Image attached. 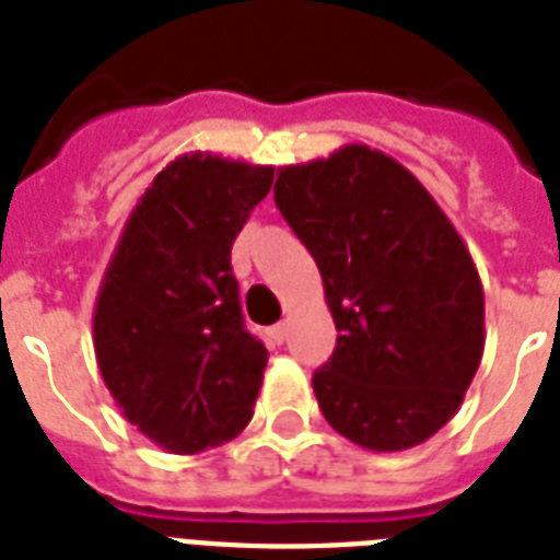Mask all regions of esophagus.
Returning <instances> with one entry per match:
<instances>
[{
	"label": "esophagus",
	"instance_id": "obj_1",
	"mask_svg": "<svg viewBox=\"0 0 560 560\" xmlns=\"http://www.w3.org/2000/svg\"><path fill=\"white\" fill-rule=\"evenodd\" d=\"M288 331H290V325L288 323H279V325H272V328L267 334H270V340L276 342V346H281V342L288 340Z\"/></svg>",
	"mask_w": 560,
	"mask_h": 560
}]
</instances>
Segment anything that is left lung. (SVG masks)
I'll return each instance as SVG.
<instances>
[{
  "instance_id": "1",
  "label": "left lung",
  "mask_w": 560,
  "mask_h": 560,
  "mask_svg": "<svg viewBox=\"0 0 560 560\" xmlns=\"http://www.w3.org/2000/svg\"><path fill=\"white\" fill-rule=\"evenodd\" d=\"M272 191L340 331L314 374L325 421L374 453L427 442L456 416L486 349L482 281L456 226L369 144L284 165Z\"/></svg>"
}]
</instances>
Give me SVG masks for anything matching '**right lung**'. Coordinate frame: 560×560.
Masks as SVG:
<instances>
[{
  "label": "right lung",
  "instance_id": "obj_1",
  "mask_svg": "<svg viewBox=\"0 0 560 560\" xmlns=\"http://www.w3.org/2000/svg\"><path fill=\"white\" fill-rule=\"evenodd\" d=\"M272 165L186 153L153 177L101 279L92 342L109 395L168 453L235 439L253 418L267 349L244 328L232 244Z\"/></svg>",
  "mask_w": 560,
  "mask_h": 560
}]
</instances>
